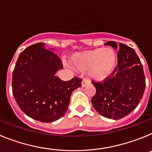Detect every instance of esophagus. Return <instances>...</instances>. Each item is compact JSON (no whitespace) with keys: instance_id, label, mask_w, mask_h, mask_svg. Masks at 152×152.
<instances>
[{"instance_id":"obj_1","label":"esophagus","mask_w":152,"mask_h":152,"mask_svg":"<svg viewBox=\"0 0 152 152\" xmlns=\"http://www.w3.org/2000/svg\"><path fill=\"white\" fill-rule=\"evenodd\" d=\"M90 83V80L87 78H84V80H82V82H81V87H85L87 84H88Z\"/></svg>"}]
</instances>
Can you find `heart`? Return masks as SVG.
<instances>
[{
  "mask_svg": "<svg viewBox=\"0 0 152 152\" xmlns=\"http://www.w3.org/2000/svg\"><path fill=\"white\" fill-rule=\"evenodd\" d=\"M76 69L84 72L90 69V75L96 80H103L111 75L117 63V55L110 48L100 47L77 53L72 56Z\"/></svg>",
  "mask_w": 152,
  "mask_h": 152,
  "instance_id": "1",
  "label": "heart"
}]
</instances>
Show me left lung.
Masks as SVG:
<instances>
[{"label": "left lung", "instance_id": "left-lung-1", "mask_svg": "<svg viewBox=\"0 0 152 152\" xmlns=\"http://www.w3.org/2000/svg\"><path fill=\"white\" fill-rule=\"evenodd\" d=\"M109 45L117 49L116 42ZM118 64L111 77L100 82L91 81L96 94L91 99L93 107L101 116L120 119L133 111L142 99L145 88V77L139 58L132 48L119 43Z\"/></svg>", "mask_w": 152, "mask_h": 152}]
</instances>
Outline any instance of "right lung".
Masks as SVG:
<instances>
[{"instance_id": "right-lung-1", "label": "right lung", "mask_w": 152, "mask_h": 152, "mask_svg": "<svg viewBox=\"0 0 152 152\" xmlns=\"http://www.w3.org/2000/svg\"><path fill=\"white\" fill-rule=\"evenodd\" d=\"M44 45L33 44L20 54L13 72L12 91L26 115L52 123L66 113L72 93L81 86L82 79L75 77L64 81L56 76L63 68L62 61Z\"/></svg>"}]
</instances>
